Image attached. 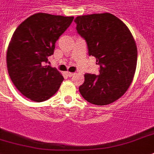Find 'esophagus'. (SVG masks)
Segmentation results:
<instances>
[{
	"instance_id": "obj_1",
	"label": "esophagus",
	"mask_w": 154,
	"mask_h": 154,
	"mask_svg": "<svg viewBox=\"0 0 154 154\" xmlns=\"http://www.w3.org/2000/svg\"><path fill=\"white\" fill-rule=\"evenodd\" d=\"M67 75H68V76H69V77H72V76L75 75V73L74 72H67Z\"/></svg>"
}]
</instances>
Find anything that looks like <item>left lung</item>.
Returning a JSON list of instances; mask_svg holds the SVG:
<instances>
[{"instance_id": "obj_1", "label": "left lung", "mask_w": 154, "mask_h": 154, "mask_svg": "<svg viewBox=\"0 0 154 154\" xmlns=\"http://www.w3.org/2000/svg\"><path fill=\"white\" fill-rule=\"evenodd\" d=\"M76 30L86 40L88 53L100 65V74L84 75L79 92L96 105L111 104L129 88L137 65L136 43L128 27L110 13L75 18Z\"/></svg>"}]
</instances>
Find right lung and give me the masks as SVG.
<instances>
[{"instance_id":"add662e5","label":"right lung","mask_w":154,"mask_h":154,"mask_svg":"<svg viewBox=\"0 0 154 154\" xmlns=\"http://www.w3.org/2000/svg\"><path fill=\"white\" fill-rule=\"evenodd\" d=\"M73 19L36 13L15 30L7 50L8 72L18 91L27 98L42 102L59 90L63 77L55 68L45 64Z\"/></svg>"}]
</instances>
